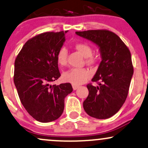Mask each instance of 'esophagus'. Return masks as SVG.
Wrapping results in <instances>:
<instances>
[{"instance_id": "obj_1", "label": "esophagus", "mask_w": 148, "mask_h": 148, "mask_svg": "<svg viewBox=\"0 0 148 148\" xmlns=\"http://www.w3.org/2000/svg\"><path fill=\"white\" fill-rule=\"evenodd\" d=\"M72 88L74 90H77L78 88H79V86H78V85H75V84H72Z\"/></svg>"}]
</instances>
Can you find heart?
I'll return each instance as SVG.
<instances>
[{"mask_svg":"<svg viewBox=\"0 0 148 148\" xmlns=\"http://www.w3.org/2000/svg\"><path fill=\"white\" fill-rule=\"evenodd\" d=\"M75 49L84 58L88 64H93L96 61V58L92 55V48L87 43H78ZM67 50L64 47L60 49L57 55V62L59 65L64 66L67 64ZM90 76V72L86 68H72L65 71L62 74V80L65 82L79 85L84 83Z\"/></svg>","mask_w":148,"mask_h":148,"instance_id":"obj_1","label":"heart"}]
</instances>
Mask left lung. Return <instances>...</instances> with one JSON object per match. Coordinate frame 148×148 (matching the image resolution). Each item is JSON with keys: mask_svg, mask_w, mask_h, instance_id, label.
Instances as JSON below:
<instances>
[{"mask_svg": "<svg viewBox=\"0 0 148 148\" xmlns=\"http://www.w3.org/2000/svg\"><path fill=\"white\" fill-rule=\"evenodd\" d=\"M99 47L101 61L92 81L98 86L87 85L89 91L84 101L88 115L97 119L114 115L125 103L134 73L129 49L116 34L106 30L76 32Z\"/></svg>", "mask_w": 148, "mask_h": 148, "instance_id": "left-lung-1", "label": "left lung"}]
</instances>
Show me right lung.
I'll use <instances>...</instances> for the list:
<instances>
[{
  "label": "right lung",
  "mask_w": 148,
  "mask_h": 148,
  "mask_svg": "<svg viewBox=\"0 0 148 148\" xmlns=\"http://www.w3.org/2000/svg\"><path fill=\"white\" fill-rule=\"evenodd\" d=\"M48 32L25 42L14 62V82L27 112L41 123L60 118L64 98L72 92L69 83L51 85L60 76L57 55L65 42V33Z\"/></svg>",
  "instance_id": "add662e5"
}]
</instances>
